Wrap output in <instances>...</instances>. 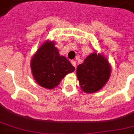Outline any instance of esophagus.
<instances>
[{"mask_svg":"<svg viewBox=\"0 0 134 134\" xmlns=\"http://www.w3.org/2000/svg\"><path fill=\"white\" fill-rule=\"evenodd\" d=\"M71 65H73L74 67H76V61L75 60H71Z\"/></svg>","mask_w":134,"mask_h":134,"instance_id":"34e87169","label":"esophagus"}]
</instances>
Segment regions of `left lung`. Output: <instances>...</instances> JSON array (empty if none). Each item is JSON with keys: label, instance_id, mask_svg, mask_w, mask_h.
I'll use <instances>...</instances> for the list:
<instances>
[{"label": "left lung", "instance_id": "8db88e82", "mask_svg": "<svg viewBox=\"0 0 134 134\" xmlns=\"http://www.w3.org/2000/svg\"><path fill=\"white\" fill-rule=\"evenodd\" d=\"M110 66L104 56L93 53L78 65L76 75L82 90L94 93L102 89L109 79Z\"/></svg>", "mask_w": 134, "mask_h": 134}]
</instances>
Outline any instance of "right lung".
Listing matches in <instances>:
<instances>
[{"mask_svg": "<svg viewBox=\"0 0 134 134\" xmlns=\"http://www.w3.org/2000/svg\"><path fill=\"white\" fill-rule=\"evenodd\" d=\"M30 67L37 83L47 89L58 86L67 74L75 70V67L65 57L60 55L54 42L48 41L45 42L35 53Z\"/></svg>", "mask_w": 134, "mask_h": 134, "instance_id": "obj_1", "label": "right lung"}]
</instances>
